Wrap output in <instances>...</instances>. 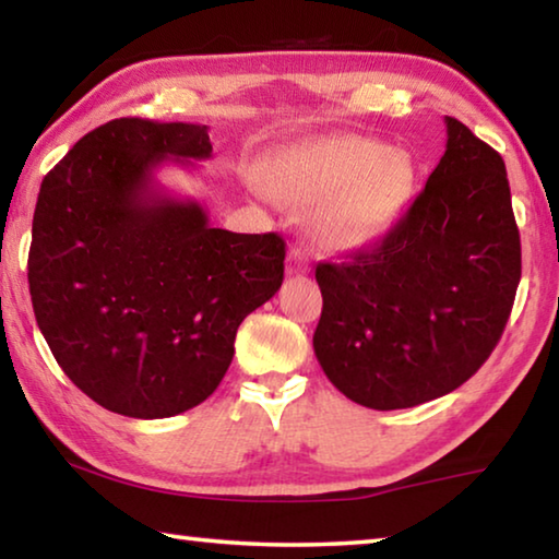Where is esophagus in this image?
I'll return each mask as SVG.
<instances>
[{
	"instance_id": "esophagus-1",
	"label": "esophagus",
	"mask_w": 559,
	"mask_h": 559,
	"mask_svg": "<svg viewBox=\"0 0 559 559\" xmlns=\"http://www.w3.org/2000/svg\"><path fill=\"white\" fill-rule=\"evenodd\" d=\"M286 271L290 273V276H298V273L310 271V263H308L306 251H302V249H290L288 251V266H286Z\"/></svg>"
}]
</instances>
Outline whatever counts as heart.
I'll use <instances>...</instances> for the list:
<instances>
[{
  "label": "heart",
  "mask_w": 559,
  "mask_h": 559,
  "mask_svg": "<svg viewBox=\"0 0 559 559\" xmlns=\"http://www.w3.org/2000/svg\"><path fill=\"white\" fill-rule=\"evenodd\" d=\"M416 163L406 150L362 135H335L281 150L266 185L281 200L318 204L313 239L330 251L372 243L400 222L416 189Z\"/></svg>",
  "instance_id": "obj_1"
}]
</instances>
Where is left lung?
Here are the masks:
<instances>
[{
  "label": "left lung",
  "instance_id": "obj_1",
  "mask_svg": "<svg viewBox=\"0 0 559 559\" xmlns=\"http://www.w3.org/2000/svg\"><path fill=\"white\" fill-rule=\"evenodd\" d=\"M447 153L372 249L318 263L320 367L347 400L406 409L456 390L498 345L520 283L506 163L456 118Z\"/></svg>",
  "mask_w": 559,
  "mask_h": 559
}]
</instances>
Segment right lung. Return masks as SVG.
Wrapping results in <instances>:
<instances>
[{"mask_svg": "<svg viewBox=\"0 0 559 559\" xmlns=\"http://www.w3.org/2000/svg\"><path fill=\"white\" fill-rule=\"evenodd\" d=\"M210 128L118 118L44 177L29 249L36 323L66 377L132 419L202 404L226 374L241 320L276 296L278 234L214 229L155 173L210 159Z\"/></svg>", "mask_w": 559, "mask_h": 559, "instance_id": "add662e5", "label": "right lung"}]
</instances>
